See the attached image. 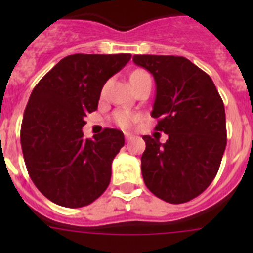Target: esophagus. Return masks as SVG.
I'll use <instances>...</instances> for the list:
<instances>
[{
  "label": "esophagus",
  "mask_w": 253,
  "mask_h": 253,
  "mask_svg": "<svg viewBox=\"0 0 253 253\" xmlns=\"http://www.w3.org/2000/svg\"><path fill=\"white\" fill-rule=\"evenodd\" d=\"M124 135H125V140H126V142H129V140H130L131 138H133V135H131L130 133H125Z\"/></svg>",
  "instance_id": "esophagus-1"
}]
</instances>
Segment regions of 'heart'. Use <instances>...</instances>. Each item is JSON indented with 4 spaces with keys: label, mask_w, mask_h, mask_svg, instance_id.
Masks as SVG:
<instances>
[{
    "label": "heart",
    "mask_w": 253,
    "mask_h": 253,
    "mask_svg": "<svg viewBox=\"0 0 253 253\" xmlns=\"http://www.w3.org/2000/svg\"><path fill=\"white\" fill-rule=\"evenodd\" d=\"M143 76H149L148 73L144 72V71H134L130 75V81L134 80V78L143 77ZM114 119H115V123L122 128H130L131 124L135 122V116H133L131 114L128 113H123V111H119L114 115Z\"/></svg>",
    "instance_id": "1"
}]
</instances>
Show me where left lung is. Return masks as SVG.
I'll return each mask as SVG.
<instances>
[{"label":"left lung","mask_w":253,"mask_h":253,"mask_svg":"<svg viewBox=\"0 0 253 253\" xmlns=\"http://www.w3.org/2000/svg\"><path fill=\"white\" fill-rule=\"evenodd\" d=\"M152 73L156 99L151 115L166 143L144 135L142 175L149 191L171 204L190 202L216 176L227 146L225 111L211 78L184 57L134 55Z\"/></svg>","instance_id":"obj_1"}]
</instances>
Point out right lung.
Instances as JSON below:
<instances>
[{"label": "right lung", "mask_w": 253, "mask_h": 253, "mask_svg": "<svg viewBox=\"0 0 253 253\" xmlns=\"http://www.w3.org/2000/svg\"><path fill=\"white\" fill-rule=\"evenodd\" d=\"M130 54H73L59 60L31 92L21 124L22 154L29 176L50 202L81 208L110 184L111 163L124 134L104 129L84 138V116L97 109L105 82Z\"/></svg>", "instance_id": "add662e5"}]
</instances>
